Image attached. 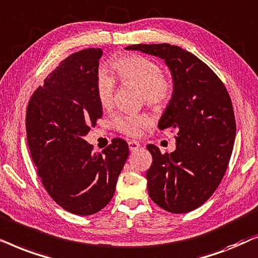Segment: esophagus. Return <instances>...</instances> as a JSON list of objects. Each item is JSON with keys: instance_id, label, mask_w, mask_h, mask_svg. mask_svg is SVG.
I'll return each mask as SVG.
<instances>
[{"instance_id": "34e87169", "label": "esophagus", "mask_w": 258, "mask_h": 258, "mask_svg": "<svg viewBox=\"0 0 258 258\" xmlns=\"http://www.w3.org/2000/svg\"><path fill=\"white\" fill-rule=\"evenodd\" d=\"M140 147V144L139 142H137V140H130L128 142V149L130 151H137Z\"/></svg>"}]
</instances>
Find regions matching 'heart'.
<instances>
[{
    "mask_svg": "<svg viewBox=\"0 0 258 258\" xmlns=\"http://www.w3.org/2000/svg\"><path fill=\"white\" fill-rule=\"evenodd\" d=\"M119 80L125 85H133L142 89L144 101L156 111H160L172 95V82L161 74V68L154 61L140 55H127L119 57L113 63ZM115 80L111 74L100 71L97 75L95 92L101 107L108 108L113 104ZM145 114L123 113L113 120L115 128L127 136L140 135L143 127L149 125Z\"/></svg>",
    "mask_w": 258,
    "mask_h": 258,
    "instance_id": "b5f03b06",
    "label": "heart"
}]
</instances>
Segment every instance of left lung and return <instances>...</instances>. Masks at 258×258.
Masks as SVG:
<instances>
[{
  "mask_svg": "<svg viewBox=\"0 0 258 258\" xmlns=\"http://www.w3.org/2000/svg\"><path fill=\"white\" fill-rule=\"evenodd\" d=\"M125 49L159 57L171 72L172 97L158 128L176 130V150L161 154L147 145L153 159L147 190L161 209L186 214L211 197L228 167L236 137L231 99L211 68L180 47L133 44Z\"/></svg>",
  "mask_w": 258,
  "mask_h": 258,
  "instance_id": "obj_1",
  "label": "left lung"
}]
</instances>
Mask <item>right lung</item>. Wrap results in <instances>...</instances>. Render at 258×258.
Segmentation results:
<instances>
[{
  "mask_svg": "<svg viewBox=\"0 0 258 258\" xmlns=\"http://www.w3.org/2000/svg\"><path fill=\"white\" fill-rule=\"evenodd\" d=\"M101 48L72 54L30 98L27 143L48 195L79 216L93 215L109 203L128 157V145L113 139L102 151L84 139L102 116L95 92Z\"/></svg>",
  "mask_w": 258,
  "mask_h": 258,
  "instance_id": "add662e5",
  "label": "right lung"
}]
</instances>
